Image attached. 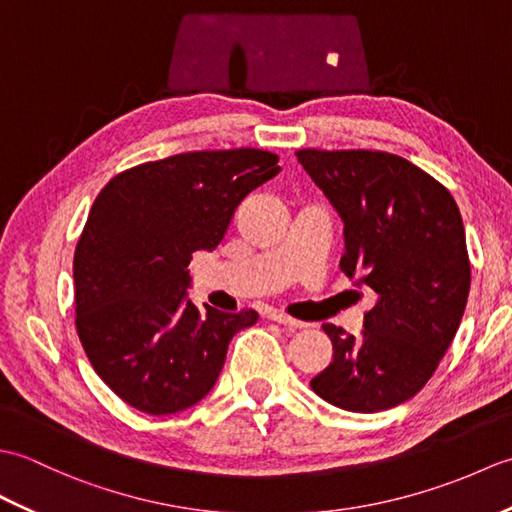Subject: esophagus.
<instances>
[{"instance_id": "34e87169", "label": "esophagus", "mask_w": 512, "mask_h": 512, "mask_svg": "<svg viewBox=\"0 0 512 512\" xmlns=\"http://www.w3.org/2000/svg\"><path fill=\"white\" fill-rule=\"evenodd\" d=\"M270 319L277 321V323H281V325H286V328H290V330H297V328H308V323H306V321L292 319V317H288V314H284V312H273V314H270Z\"/></svg>"}]
</instances>
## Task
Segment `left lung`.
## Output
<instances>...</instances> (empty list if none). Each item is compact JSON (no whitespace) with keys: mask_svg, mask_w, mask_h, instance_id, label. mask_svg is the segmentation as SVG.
Masks as SVG:
<instances>
[{"mask_svg":"<svg viewBox=\"0 0 512 512\" xmlns=\"http://www.w3.org/2000/svg\"><path fill=\"white\" fill-rule=\"evenodd\" d=\"M295 156L345 224L341 273L376 292L361 336L323 323L334 358L310 387L345 411L391 409L427 385L460 328L471 288L460 209L442 182L387 151Z\"/></svg>","mask_w":512,"mask_h":512,"instance_id":"obj_1","label":"left lung"}]
</instances>
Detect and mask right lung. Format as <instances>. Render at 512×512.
Returning <instances> with one entry per match:
<instances>
[{"label":"right lung","mask_w":512,"mask_h":512,"mask_svg":"<svg viewBox=\"0 0 512 512\" xmlns=\"http://www.w3.org/2000/svg\"><path fill=\"white\" fill-rule=\"evenodd\" d=\"M273 151H187L105 184L74 250L76 332L94 372L138 411L167 416L202 400L233 334L257 312L187 299L195 250L222 242L235 209L279 173Z\"/></svg>","instance_id":"1"}]
</instances>
